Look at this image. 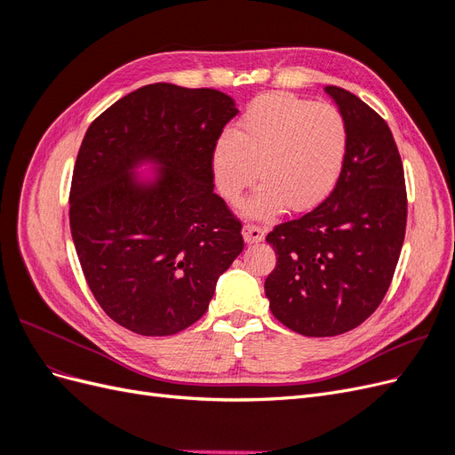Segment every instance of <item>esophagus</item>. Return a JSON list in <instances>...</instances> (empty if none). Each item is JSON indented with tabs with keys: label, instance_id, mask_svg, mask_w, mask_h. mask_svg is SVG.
Wrapping results in <instances>:
<instances>
[{
	"label": "esophagus",
	"instance_id": "obj_1",
	"mask_svg": "<svg viewBox=\"0 0 455 455\" xmlns=\"http://www.w3.org/2000/svg\"><path fill=\"white\" fill-rule=\"evenodd\" d=\"M243 239H244V243H249V244L259 243L261 239H264V229L254 226V224H246L243 228Z\"/></svg>",
	"mask_w": 455,
	"mask_h": 455
}]
</instances>
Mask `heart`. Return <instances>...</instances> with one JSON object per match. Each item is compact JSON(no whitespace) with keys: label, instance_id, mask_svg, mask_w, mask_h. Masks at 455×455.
<instances>
[{"label":"heart","instance_id":"1","mask_svg":"<svg viewBox=\"0 0 455 455\" xmlns=\"http://www.w3.org/2000/svg\"><path fill=\"white\" fill-rule=\"evenodd\" d=\"M347 151L341 112L324 102L275 92L256 99L212 146L214 184L226 201L239 203L256 178L261 186L246 204L254 218L319 204L336 186Z\"/></svg>","mask_w":455,"mask_h":455}]
</instances>
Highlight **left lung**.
Returning a JSON list of instances; mask_svg holds the SVG:
<instances>
[{"label":"left lung","mask_w":455,"mask_h":455,"mask_svg":"<svg viewBox=\"0 0 455 455\" xmlns=\"http://www.w3.org/2000/svg\"><path fill=\"white\" fill-rule=\"evenodd\" d=\"M347 125L336 188L266 237L277 266L266 279L275 319L309 338L338 336L378 309L406 231V186L391 129L359 96L324 87Z\"/></svg>","instance_id":"left-lung-1"}]
</instances>
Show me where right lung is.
Wrapping results in <instances>:
<instances>
[{
    "mask_svg": "<svg viewBox=\"0 0 455 455\" xmlns=\"http://www.w3.org/2000/svg\"><path fill=\"white\" fill-rule=\"evenodd\" d=\"M239 114L216 89L154 84L109 106L85 132L70 229L92 296L142 336L199 321L241 252V222L214 194L211 156ZM144 164L149 177L135 171Z\"/></svg>",
    "mask_w": 455,
    "mask_h": 455,
    "instance_id": "right-lung-1",
    "label": "right lung"
}]
</instances>
